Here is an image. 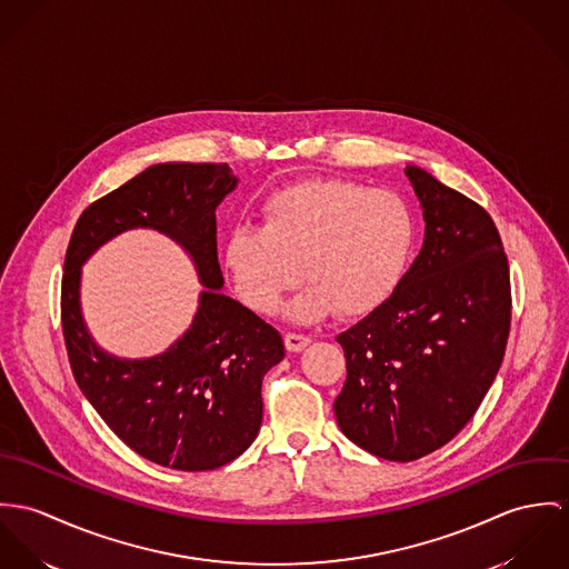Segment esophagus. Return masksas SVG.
I'll list each match as a JSON object with an SVG mask.
<instances>
[{
    "label": "esophagus",
    "instance_id": "esophagus-1",
    "mask_svg": "<svg viewBox=\"0 0 569 569\" xmlns=\"http://www.w3.org/2000/svg\"><path fill=\"white\" fill-rule=\"evenodd\" d=\"M283 342H286V349H288L290 353H299V351H303L312 340H310L308 336H301V333H286Z\"/></svg>",
    "mask_w": 569,
    "mask_h": 569
}]
</instances>
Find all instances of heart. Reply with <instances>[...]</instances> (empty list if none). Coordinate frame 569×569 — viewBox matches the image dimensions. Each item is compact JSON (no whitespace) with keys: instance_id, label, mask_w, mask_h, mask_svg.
I'll return each instance as SVG.
<instances>
[{"instance_id":"b5f03b06","label":"heart","mask_w":569,"mask_h":569,"mask_svg":"<svg viewBox=\"0 0 569 569\" xmlns=\"http://www.w3.org/2000/svg\"><path fill=\"white\" fill-rule=\"evenodd\" d=\"M263 224H238L224 242L233 286L257 315H277L303 277L310 286L290 303L297 322L338 312H378L401 288L419 244L410 202L351 179H310L270 193Z\"/></svg>"}]
</instances>
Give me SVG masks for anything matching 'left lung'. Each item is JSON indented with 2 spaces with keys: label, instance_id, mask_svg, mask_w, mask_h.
I'll list each match as a JSON object with an SVG mask.
<instances>
[{
  "label": "left lung",
  "instance_id": "8db88e82",
  "mask_svg": "<svg viewBox=\"0 0 569 569\" xmlns=\"http://www.w3.org/2000/svg\"><path fill=\"white\" fill-rule=\"evenodd\" d=\"M426 236L408 277L378 312L338 336L347 381L333 401L342 435L410 462L451 441L500 371L510 277L500 233L473 200L406 166Z\"/></svg>",
  "mask_w": 569,
  "mask_h": 569
}]
</instances>
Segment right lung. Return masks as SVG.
<instances>
[{
  "instance_id": "add662e5",
  "label": "right lung",
  "mask_w": 569,
  "mask_h": 569,
  "mask_svg": "<svg viewBox=\"0 0 569 569\" xmlns=\"http://www.w3.org/2000/svg\"><path fill=\"white\" fill-rule=\"evenodd\" d=\"M238 181L227 163L150 166L82 211L64 254L61 316L76 383L132 451L179 471L218 469L251 447L263 417L261 379L286 356L274 327L222 295L216 209ZM130 228L177 241L203 286L189 331L139 361L104 352L79 308L83 261Z\"/></svg>"
}]
</instances>
